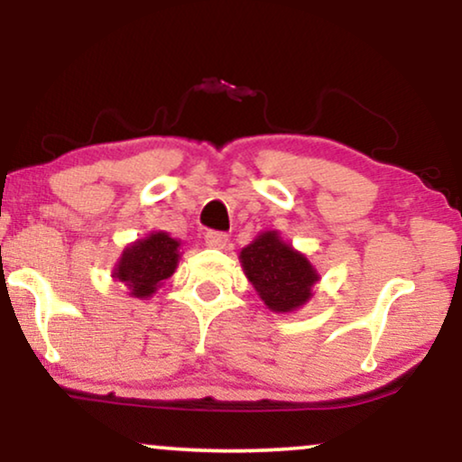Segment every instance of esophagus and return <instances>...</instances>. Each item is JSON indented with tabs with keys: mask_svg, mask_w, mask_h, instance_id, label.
<instances>
[{
	"mask_svg": "<svg viewBox=\"0 0 462 462\" xmlns=\"http://www.w3.org/2000/svg\"><path fill=\"white\" fill-rule=\"evenodd\" d=\"M204 239H206V245H210V248H217V250H225L226 245H229V236L220 231H208Z\"/></svg>",
	"mask_w": 462,
	"mask_h": 462,
	"instance_id": "34e87169",
	"label": "esophagus"
}]
</instances>
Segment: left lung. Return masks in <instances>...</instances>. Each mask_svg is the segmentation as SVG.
<instances>
[{"mask_svg":"<svg viewBox=\"0 0 462 462\" xmlns=\"http://www.w3.org/2000/svg\"><path fill=\"white\" fill-rule=\"evenodd\" d=\"M239 263L264 307L273 313H294L313 299L321 277L311 261L283 242L280 231H263L239 252Z\"/></svg>","mask_w":462,"mask_h":462,"instance_id":"8db88e82","label":"left lung"}]
</instances>
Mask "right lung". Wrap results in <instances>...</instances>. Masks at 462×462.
Wrapping results in <instances>:
<instances>
[{
    "mask_svg": "<svg viewBox=\"0 0 462 462\" xmlns=\"http://www.w3.org/2000/svg\"><path fill=\"white\" fill-rule=\"evenodd\" d=\"M180 261V242L166 231H153L147 237L128 244L117 258L111 277L122 282L134 299H151L162 283L174 275Z\"/></svg>",
    "mask_w": 462,
    "mask_h": 462,
    "instance_id": "1",
    "label": "right lung"
}]
</instances>
